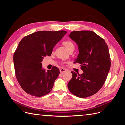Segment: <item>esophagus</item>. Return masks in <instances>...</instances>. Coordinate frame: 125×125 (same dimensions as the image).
Returning a JSON list of instances; mask_svg holds the SVG:
<instances>
[{
    "label": "esophagus",
    "mask_w": 125,
    "mask_h": 125,
    "mask_svg": "<svg viewBox=\"0 0 125 125\" xmlns=\"http://www.w3.org/2000/svg\"><path fill=\"white\" fill-rule=\"evenodd\" d=\"M59 70H60V73H65V72L66 71V70L65 69L62 68H60Z\"/></svg>",
    "instance_id": "obj_1"
}]
</instances>
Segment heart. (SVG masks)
<instances>
[{"mask_svg":"<svg viewBox=\"0 0 125 125\" xmlns=\"http://www.w3.org/2000/svg\"><path fill=\"white\" fill-rule=\"evenodd\" d=\"M62 44L68 52L72 50H74L75 46H74V43L71 41H70V40L65 41L63 42Z\"/></svg>","mask_w":125,"mask_h":125,"instance_id":"b5f03b06","label":"heart"}]
</instances>
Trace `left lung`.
Wrapping results in <instances>:
<instances>
[{
	"label": "left lung",
	"mask_w": 125,
	"mask_h": 125,
	"mask_svg": "<svg viewBox=\"0 0 125 125\" xmlns=\"http://www.w3.org/2000/svg\"><path fill=\"white\" fill-rule=\"evenodd\" d=\"M70 38L77 43L79 54L74 63L80 64L81 74L71 71L72 79L68 83L70 92L81 98L94 95L105 83L111 62L108 47L105 40L91 31H75Z\"/></svg>",
	"instance_id": "1"
}]
</instances>
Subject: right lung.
Wrapping results in <instances>:
<instances>
[{
	"label": "right lung",
	"mask_w": 125,
	"mask_h": 125,
	"mask_svg": "<svg viewBox=\"0 0 125 125\" xmlns=\"http://www.w3.org/2000/svg\"><path fill=\"white\" fill-rule=\"evenodd\" d=\"M67 32L38 31L24 37L14 52L15 74L19 83L25 92L41 97L50 93L59 74V69L53 67L45 71L41 62L50 56L54 47Z\"/></svg>",
	"instance_id": "obj_1"
}]
</instances>
